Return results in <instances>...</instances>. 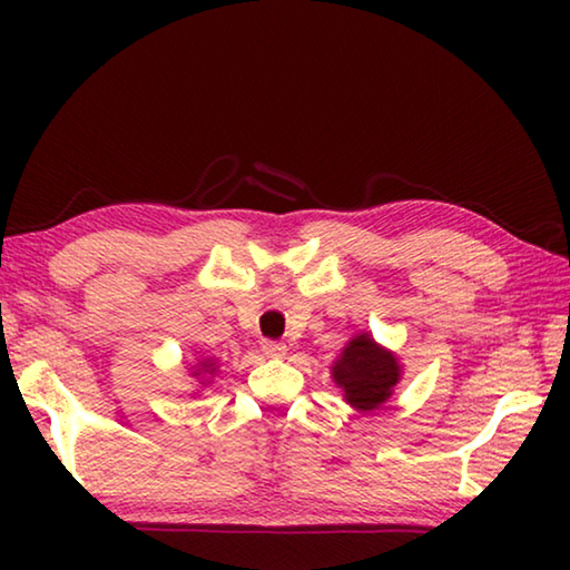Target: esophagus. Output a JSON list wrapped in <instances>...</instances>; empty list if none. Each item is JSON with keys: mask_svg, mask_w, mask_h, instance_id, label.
<instances>
[{"mask_svg": "<svg viewBox=\"0 0 570 570\" xmlns=\"http://www.w3.org/2000/svg\"><path fill=\"white\" fill-rule=\"evenodd\" d=\"M262 350L266 356H272V360H282V356H286V346L278 342H264Z\"/></svg>", "mask_w": 570, "mask_h": 570, "instance_id": "obj_1", "label": "esophagus"}]
</instances>
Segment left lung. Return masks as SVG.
<instances>
[{
  "instance_id": "1",
  "label": "left lung",
  "mask_w": 570,
  "mask_h": 570,
  "mask_svg": "<svg viewBox=\"0 0 570 570\" xmlns=\"http://www.w3.org/2000/svg\"><path fill=\"white\" fill-rule=\"evenodd\" d=\"M332 380L356 412L380 410L402 380L400 356L374 342L370 332L354 334L332 364Z\"/></svg>"
}]
</instances>
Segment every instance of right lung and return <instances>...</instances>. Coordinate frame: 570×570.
Wrapping results in <instances>:
<instances>
[{"label": "right lung", "mask_w": 570, "mask_h": 570, "mask_svg": "<svg viewBox=\"0 0 570 570\" xmlns=\"http://www.w3.org/2000/svg\"><path fill=\"white\" fill-rule=\"evenodd\" d=\"M218 360H214V356H200V360H196V364L190 366V374L188 377H193L198 382V387H208L210 380L216 377L218 374Z\"/></svg>", "instance_id": "obj_1"}]
</instances>
